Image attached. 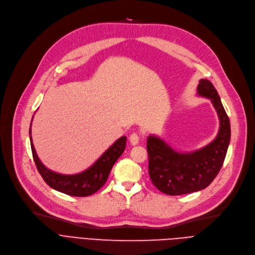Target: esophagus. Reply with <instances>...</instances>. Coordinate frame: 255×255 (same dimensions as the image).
<instances>
[{
	"instance_id": "esophagus-1",
	"label": "esophagus",
	"mask_w": 255,
	"mask_h": 255,
	"mask_svg": "<svg viewBox=\"0 0 255 255\" xmlns=\"http://www.w3.org/2000/svg\"><path fill=\"white\" fill-rule=\"evenodd\" d=\"M139 141H140V137H139V134L137 133V132H132L130 136H129V142H130V144H132V145H137L138 143H139Z\"/></svg>"
}]
</instances>
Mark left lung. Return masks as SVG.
I'll return each instance as SVG.
<instances>
[{
  "mask_svg": "<svg viewBox=\"0 0 255 255\" xmlns=\"http://www.w3.org/2000/svg\"><path fill=\"white\" fill-rule=\"evenodd\" d=\"M198 95L210 99L219 117L216 138L197 151L178 152L158 137L147 138L148 171L153 185L170 196L199 191L211 184L226 158L231 140V125L213 84L201 79Z\"/></svg>",
  "mask_w": 255,
  "mask_h": 255,
  "instance_id": "8db88e82",
  "label": "left lung"
}]
</instances>
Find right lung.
Segmentation results:
<instances>
[{
  "instance_id": "right-lung-1",
  "label": "right lung",
  "mask_w": 255,
  "mask_h": 255,
  "mask_svg": "<svg viewBox=\"0 0 255 255\" xmlns=\"http://www.w3.org/2000/svg\"><path fill=\"white\" fill-rule=\"evenodd\" d=\"M29 141H31L32 153L36 167L45 182L51 188L69 194V196L87 197L97 192L106 183L113 164L125 151L127 137H122L115 141L92 167L74 175L58 174L44 166L36 153L31 136V128H29Z\"/></svg>"
}]
</instances>
